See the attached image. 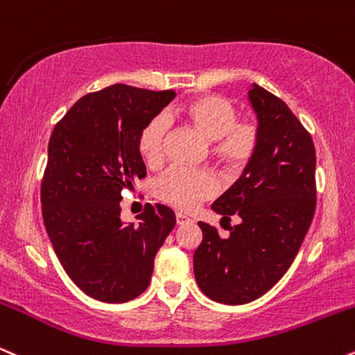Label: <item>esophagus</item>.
I'll use <instances>...</instances> for the list:
<instances>
[{"label": "esophagus", "mask_w": 355, "mask_h": 355, "mask_svg": "<svg viewBox=\"0 0 355 355\" xmlns=\"http://www.w3.org/2000/svg\"><path fill=\"white\" fill-rule=\"evenodd\" d=\"M176 223H178V226H182V224L191 223V218H187V216L181 214V212H178V214H176Z\"/></svg>", "instance_id": "obj_1"}]
</instances>
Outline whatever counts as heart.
Returning <instances> with one entry per match:
<instances>
[{"mask_svg":"<svg viewBox=\"0 0 355 355\" xmlns=\"http://www.w3.org/2000/svg\"><path fill=\"white\" fill-rule=\"evenodd\" d=\"M211 141V156L229 173H239L254 159L261 144V128L254 119L237 118L231 99L219 94H199L181 103L173 112ZM168 123L162 116L149 121L139 132L137 149L151 168L164 159ZM218 178L207 169L171 168L156 182L161 201L181 211H193L218 193Z\"/></svg>","mask_w":355,"mask_h":355,"instance_id":"heart-1","label":"heart"}]
</instances>
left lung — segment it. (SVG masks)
Here are the masks:
<instances>
[{
    "label": "left lung",
    "mask_w": 355,
    "mask_h": 355,
    "mask_svg": "<svg viewBox=\"0 0 355 355\" xmlns=\"http://www.w3.org/2000/svg\"><path fill=\"white\" fill-rule=\"evenodd\" d=\"M261 144L236 184L212 209L241 218L227 239L199 223L202 243L194 252L199 289L220 304H248L287 272L309 231L318 202L314 141L287 104L264 87L249 91Z\"/></svg>",
    "instance_id": "left-lung-1"
}]
</instances>
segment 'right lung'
Returning a JSON list of instances; mask_svg holds the SVG:
<instances>
[{"mask_svg":"<svg viewBox=\"0 0 355 355\" xmlns=\"http://www.w3.org/2000/svg\"><path fill=\"white\" fill-rule=\"evenodd\" d=\"M173 89L112 85L87 93L58 121L41 179V212L62 269L101 302H128L151 282L154 257L176 216L146 204L139 224L121 220L123 191L146 178L139 132Z\"/></svg>","mask_w":355,"mask_h":355,"instance_id":"right-lung-1","label":"right lung"}]
</instances>
